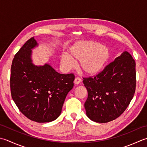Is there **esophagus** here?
Returning a JSON list of instances; mask_svg holds the SVG:
<instances>
[{"mask_svg": "<svg viewBox=\"0 0 147 147\" xmlns=\"http://www.w3.org/2000/svg\"><path fill=\"white\" fill-rule=\"evenodd\" d=\"M81 81H82V80L79 77H76L74 80V84H79L81 82Z\"/></svg>", "mask_w": 147, "mask_h": 147, "instance_id": "esophagus-1", "label": "esophagus"}]
</instances>
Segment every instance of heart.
<instances>
[{
    "mask_svg": "<svg viewBox=\"0 0 147 147\" xmlns=\"http://www.w3.org/2000/svg\"><path fill=\"white\" fill-rule=\"evenodd\" d=\"M109 57V50L106 46L94 41H80L74 44L68 54H62L60 60L62 65L68 70L74 67V60L79 61L82 72L92 76L101 72Z\"/></svg>",
    "mask_w": 147,
    "mask_h": 147,
    "instance_id": "heart-1",
    "label": "heart"
}]
</instances>
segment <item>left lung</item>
Wrapping results in <instances>:
<instances>
[{
  "label": "left lung",
  "mask_w": 147,
  "mask_h": 147,
  "mask_svg": "<svg viewBox=\"0 0 147 147\" xmlns=\"http://www.w3.org/2000/svg\"><path fill=\"white\" fill-rule=\"evenodd\" d=\"M135 67L132 56L124 51L97 76L83 78L88 92L84 107L91 121L106 123L125 111L135 92Z\"/></svg>",
  "instance_id": "obj_1"
}]
</instances>
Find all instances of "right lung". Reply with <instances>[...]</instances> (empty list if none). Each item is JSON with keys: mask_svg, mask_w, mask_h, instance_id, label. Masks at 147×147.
<instances>
[{"mask_svg": "<svg viewBox=\"0 0 147 147\" xmlns=\"http://www.w3.org/2000/svg\"><path fill=\"white\" fill-rule=\"evenodd\" d=\"M37 46L32 37L15 55L10 86L12 98L20 112L41 123L55 121L61 114L65 98L74 87L75 76L57 72L48 63L35 65L32 50Z\"/></svg>", "mask_w": 147, "mask_h": 147, "instance_id": "add662e5", "label": "right lung"}]
</instances>
